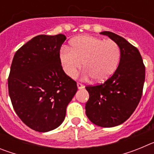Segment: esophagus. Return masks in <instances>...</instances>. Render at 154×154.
<instances>
[{
	"instance_id": "1",
	"label": "esophagus",
	"mask_w": 154,
	"mask_h": 154,
	"mask_svg": "<svg viewBox=\"0 0 154 154\" xmlns=\"http://www.w3.org/2000/svg\"><path fill=\"white\" fill-rule=\"evenodd\" d=\"M77 87H78L79 89H84V87L85 86H84V85H82V84L78 82V83H77Z\"/></svg>"
}]
</instances>
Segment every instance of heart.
<instances>
[{
    "label": "heart",
    "instance_id": "b5f03b06",
    "mask_svg": "<svg viewBox=\"0 0 154 154\" xmlns=\"http://www.w3.org/2000/svg\"><path fill=\"white\" fill-rule=\"evenodd\" d=\"M70 45V48L62 47L59 53L62 69L69 77H74L83 65L85 78L104 82L114 74L120 62V47L111 39L82 35L72 40Z\"/></svg>",
    "mask_w": 154,
    "mask_h": 154
}]
</instances>
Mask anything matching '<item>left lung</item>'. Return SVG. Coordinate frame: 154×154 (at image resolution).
Returning <instances> with one entry per match:
<instances>
[{
  "instance_id": "1",
  "label": "left lung",
  "mask_w": 154,
  "mask_h": 154,
  "mask_svg": "<svg viewBox=\"0 0 154 154\" xmlns=\"http://www.w3.org/2000/svg\"><path fill=\"white\" fill-rule=\"evenodd\" d=\"M101 34L119 45L120 62L114 74L104 83L85 87L89 94L85 113L96 126L113 127L129 119L140 101L145 66L139 50L123 37L110 31Z\"/></svg>"
}]
</instances>
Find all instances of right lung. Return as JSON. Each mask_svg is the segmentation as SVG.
I'll return each instance as SVG.
<instances>
[{"label":"right lung","instance_id":"obj_1","mask_svg":"<svg viewBox=\"0 0 154 154\" xmlns=\"http://www.w3.org/2000/svg\"><path fill=\"white\" fill-rule=\"evenodd\" d=\"M65 39L62 34L34 37L12 61L8 77L12 106L23 123L35 131L45 133L60 126L78 89L59 59Z\"/></svg>","mask_w":154,"mask_h":154}]
</instances>
